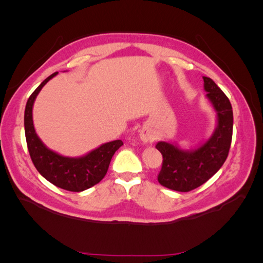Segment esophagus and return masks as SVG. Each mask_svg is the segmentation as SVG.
<instances>
[{"instance_id":"esophagus-1","label":"esophagus","mask_w":263,"mask_h":263,"mask_svg":"<svg viewBox=\"0 0 263 263\" xmlns=\"http://www.w3.org/2000/svg\"><path fill=\"white\" fill-rule=\"evenodd\" d=\"M140 139L143 143L150 144L156 140V136H155V133L150 130V128L146 127V128H142V130L140 131Z\"/></svg>"}]
</instances>
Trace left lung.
<instances>
[{
  "label": "left lung",
  "instance_id": "8db88e82",
  "mask_svg": "<svg viewBox=\"0 0 263 263\" xmlns=\"http://www.w3.org/2000/svg\"><path fill=\"white\" fill-rule=\"evenodd\" d=\"M203 78V89L216 113V126L211 136L197 148L184 149L171 141L156 144L163 155L158 175L161 185L178 192H189L202 185L220 170L228 156L233 136V109L230 99L215 81Z\"/></svg>",
  "mask_w": 263,
  "mask_h": 263
}]
</instances>
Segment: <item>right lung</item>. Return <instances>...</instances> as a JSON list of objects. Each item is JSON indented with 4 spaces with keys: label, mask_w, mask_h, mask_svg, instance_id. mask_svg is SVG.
Wrapping results in <instances>:
<instances>
[{
    "label": "right lung",
    "mask_w": 263,
    "mask_h": 263,
    "mask_svg": "<svg viewBox=\"0 0 263 263\" xmlns=\"http://www.w3.org/2000/svg\"><path fill=\"white\" fill-rule=\"evenodd\" d=\"M59 72L46 78L28 99L25 109V133L33 165L44 178L55 186L72 192H81L96 185L107 173L110 159L123 142L114 140L100 144L80 157H66L53 152L37 136L32 121V107L43 87Z\"/></svg>",
    "instance_id": "1"
}]
</instances>
